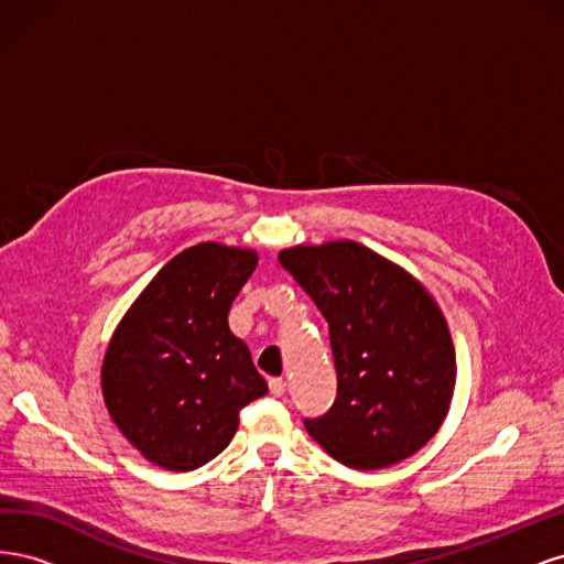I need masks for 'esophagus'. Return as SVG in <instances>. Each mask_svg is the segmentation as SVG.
I'll use <instances>...</instances> for the list:
<instances>
[{
	"label": "esophagus",
	"mask_w": 564,
	"mask_h": 564,
	"mask_svg": "<svg viewBox=\"0 0 564 564\" xmlns=\"http://www.w3.org/2000/svg\"><path fill=\"white\" fill-rule=\"evenodd\" d=\"M268 386H270V392H272V395H275V398H282V395H284V390H286V381H284V379H270Z\"/></svg>",
	"instance_id": "34e87169"
}]
</instances>
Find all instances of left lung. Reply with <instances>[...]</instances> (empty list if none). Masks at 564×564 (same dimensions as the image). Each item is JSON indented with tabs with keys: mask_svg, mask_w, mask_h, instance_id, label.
<instances>
[{
	"mask_svg": "<svg viewBox=\"0 0 564 564\" xmlns=\"http://www.w3.org/2000/svg\"><path fill=\"white\" fill-rule=\"evenodd\" d=\"M278 259L324 319L336 400L305 431L355 470L416 454L449 414L456 355L437 301L412 272L352 240L296 245Z\"/></svg>",
	"mask_w": 564,
	"mask_h": 564,
	"instance_id": "left-lung-1",
	"label": "left lung"
}]
</instances>
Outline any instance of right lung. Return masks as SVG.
Instances as JSON below:
<instances>
[{"mask_svg": "<svg viewBox=\"0 0 564 564\" xmlns=\"http://www.w3.org/2000/svg\"><path fill=\"white\" fill-rule=\"evenodd\" d=\"M253 249L202 242L174 256L131 303L108 344L100 388L112 423L150 464L187 473L224 452L240 409L263 398L230 305Z\"/></svg>", "mask_w": 564, "mask_h": 564, "instance_id": "right-lung-1", "label": "right lung"}]
</instances>
